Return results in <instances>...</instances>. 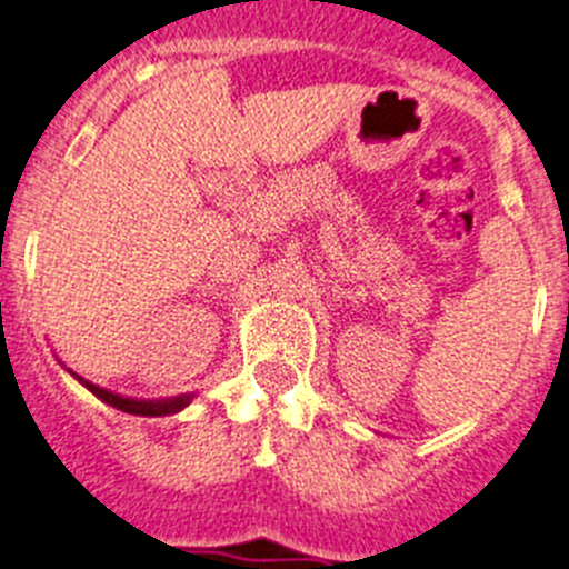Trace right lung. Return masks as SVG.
<instances>
[{
	"mask_svg": "<svg viewBox=\"0 0 569 569\" xmlns=\"http://www.w3.org/2000/svg\"><path fill=\"white\" fill-rule=\"evenodd\" d=\"M73 378H77L82 387L91 389V392L97 395L100 401H106L108 407L120 409V412H128V415H146V418H160V415L180 412V409L189 407V401H191V395H177V398H162V401H137V398H122V395L108 392V389L97 387V383H91V380H86V378H79V375H73Z\"/></svg>",
	"mask_w": 569,
	"mask_h": 569,
	"instance_id": "1",
	"label": "right lung"
}]
</instances>
